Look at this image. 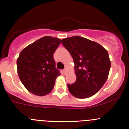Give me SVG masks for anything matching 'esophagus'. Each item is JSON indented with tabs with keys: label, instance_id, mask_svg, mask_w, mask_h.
Here are the masks:
<instances>
[{
	"label": "esophagus",
	"instance_id": "34e87169",
	"mask_svg": "<svg viewBox=\"0 0 129 129\" xmlns=\"http://www.w3.org/2000/svg\"><path fill=\"white\" fill-rule=\"evenodd\" d=\"M66 72H67V69H64V70L63 71V73L64 74H66Z\"/></svg>",
	"mask_w": 129,
	"mask_h": 129
}]
</instances>
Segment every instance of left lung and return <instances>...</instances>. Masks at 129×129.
Returning a JSON list of instances; mask_svg holds the SVG:
<instances>
[{
    "label": "left lung",
    "instance_id": "left-lung-1",
    "mask_svg": "<svg viewBox=\"0 0 129 129\" xmlns=\"http://www.w3.org/2000/svg\"><path fill=\"white\" fill-rule=\"evenodd\" d=\"M61 43L74 61L77 79L68 84L72 96L85 99L93 96L107 79L111 61L107 50L94 41L74 36L63 39Z\"/></svg>",
    "mask_w": 129,
    "mask_h": 129
}]
</instances>
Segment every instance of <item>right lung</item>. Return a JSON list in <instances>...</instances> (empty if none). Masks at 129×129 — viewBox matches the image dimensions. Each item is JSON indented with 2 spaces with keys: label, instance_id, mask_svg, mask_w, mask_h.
<instances>
[{
  "label": "right lung",
  "instance_id": "right-lung-1",
  "mask_svg": "<svg viewBox=\"0 0 129 129\" xmlns=\"http://www.w3.org/2000/svg\"><path fill=\"white\" fill-rule=\"evenodd\" d=\"M61 40L44 37L24 48L17 59L19 77L28 91L43 96L50 93L60 73L55 68L53 53Z\"/></svg>",
  "mask_w": 129,
  "mask_h": 129
}]
</instances>
